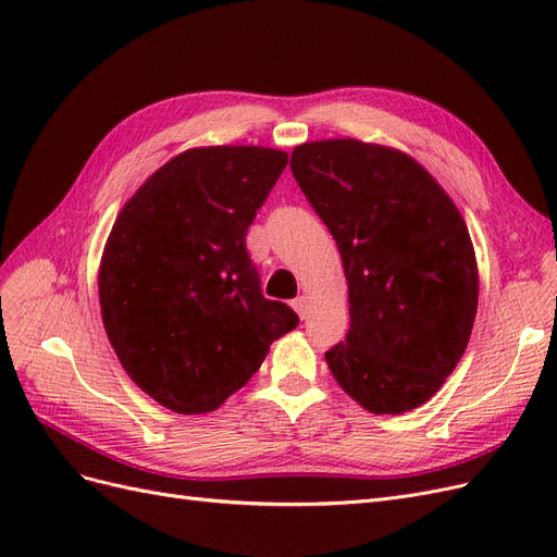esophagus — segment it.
I'll return each instance as SVG.
<instances>
[{
  "instance_id": "34e87169",
  "label": "esophagus",
  "mask_w": 557,
  "mask_h": 557,
  "mask_svg": "<svg viewBox=\"0 0 557 557\" xmlns=\"http://www.w3.org/2000/svg\"><path fill=\"white\" fill-rule=\"evenodd\" d=\"M293 309L297 311V315L305 320L307 315H309V311H311V305H309V297L307 295H301V297H297L295 301H293Z\"/></svg>"
}]
</instances>
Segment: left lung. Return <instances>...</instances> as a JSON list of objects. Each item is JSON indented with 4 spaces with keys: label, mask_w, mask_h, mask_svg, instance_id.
I'll return each mask as SVG.
<instances>
[{
    "label": "left lung",
    "mask_w": 557,
    "mask_h": 557,
    "mask_svg": "<svg viewBox=\"0 0 557 557\" xmlns=\"http://www.w3.org/2000/svg\"><path fill=\"white\" fill-rule=\"evenodd\" d=\"M290 170L342 252L346 342L332 376L372 413L425 404L460 362L479 307V267L458 207L397 148L301 144Z\"/></svg>",
    "instance_id": "obj_1"
}]
</instances>
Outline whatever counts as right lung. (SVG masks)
<instances>
[{
  "instance_id": "obj_1",
  "label": "right lung",
  "mask_w": 557,
  "mask_h": 557,
  "mask_svg": "<svg viewBox=\"0 0 557 557\" xmlns=\"http://www.w3.org/2000/svg\"><path fill=\"white\" fill-rule=\"evenodd\" d=\"M285 164L276 148H190L115 218L99 264L104 330L127 376L166 409L215 411L299 323L264 299L246 250Z\"/></svg>"
}]
</instances>
